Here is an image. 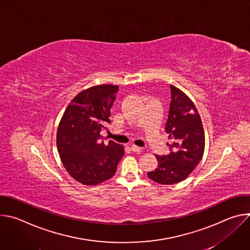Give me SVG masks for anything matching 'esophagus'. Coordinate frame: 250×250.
<instances>
[{
	"instance_id": "1",
	"label": "esophagus",
	"mask_w": 250,
	"mask_h": 250,
	"mask_svg": "<svg viewBox=\"0 0 250 250\" xmlns=\"http://www.w3.org/2000/svg\"><path fill=\"white\" fill-rule=\"evenodd\" d=\"M130 148H131V150L133 151V152H140V151H142V147H139V146H130Z\"/></svg>"
}]
</instances>
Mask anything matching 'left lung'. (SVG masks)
<instances>
[{
    "instance_id": "8db88e82",
    "label": "left lung",
    "mask_w": 250,
    "mask_h": 250,
    "mask_svg": "<svg viewBox=\"0 0 250 250\" xmlns=\"http://www.w3.org/2000/svg\"><path fill=\"white\" fill-rule=\"evenodd\" d=\"M171 103L166 132L171 152L157 156L158 167L147 173L149 179L162 185L179 183L193 172L205 150V131L193 101L179 88L170 85Z\"/></svg>"
}]
</instances>
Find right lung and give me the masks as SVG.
<instances>
[{"mask_svg": "<svg viewBox=\"0 0 250 250\" xmlns=\"http://www.w3.org/2000/svg\"><path fill=\"white\" fill-rule=\"evenodd\" d=\"M118 85L101 84L77 94L60 120L56 146L61 162L77 182L96 186L111 179L125 154V147L100 134L110 123Z\"/></svg>", "mask_w": 250, "mask_h": 250, "instance_id": "add662e5", "label": "right lung"}]
</instances>
